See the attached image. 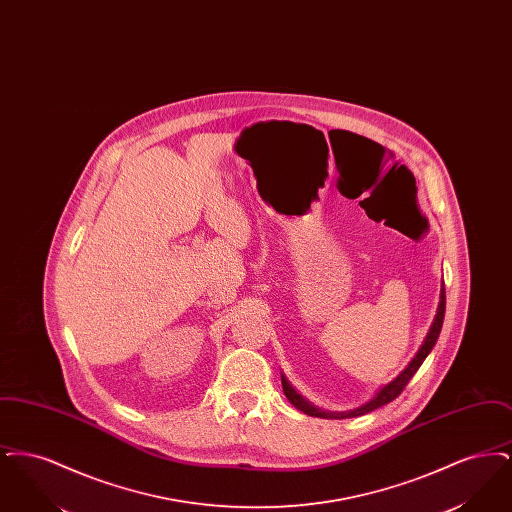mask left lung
I'll list each match as a JSON object with an SVG mask.
<instances>
[{
	"label": "left lung",
	"mask_w": 512,
	"mask_h": 512,
	"mask_svg": "<svg viewBox=\"0 0 512 512\" xmlns=\"http://www.w3.org/2000/svg\"><path fill=\"white\" fill-rule=\"evenodd\" d=\"M443 317H445V284H441V290H439L438 311H436L434 322L430 324V330H428L426 338L422 341V345L418 347L416 355L411 359V363L401 370L399 376H395L386 386H382L380 390L374 393V397H370L366 403H363V405L357 407V409H351V411H345V413H332V411L318 409L311 401H307L301 393H297L292 384L288 382V378L282 374V388H284V393H286V397L290 399V403H292L295 409H299L301 413L309 414V416L336 418V420H340V418H353V416H363V414L370 413V411H374V409H378V407L390 403L401 391L405 390V386H407L409 380L413 378L414 372L420 368V365L424 363V359H426V357L430 355V351L434 349V345H436V341H438L439 338V332H441V326H443Z\"/></svg>",
	"instance_id": "obj_1"
}]
</instances>
